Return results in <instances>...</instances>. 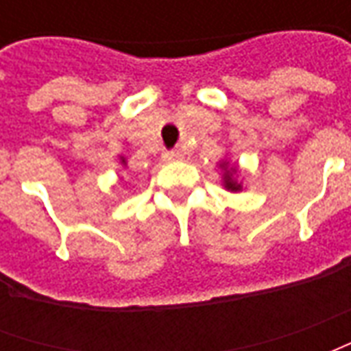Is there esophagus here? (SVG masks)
Instances as JSON below:
<instances>
[{
    "instance_id": "1",
    "label": "esophagus",
    "mask_w": 351,
    "mask_h": 351,
    "mask_svg": "<svg viewBox=\"0 0 351 351\" xmlns=\"http://www.w3.org/2000/svg\"><path fill=\"white\" fill-rule=\"evenodd\" d=\"M163 160H165V161L182 160V152H178V150H171V152H165V154H163Z\"/></svg>"
}]
</instances>
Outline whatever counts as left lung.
I'll return each instance as SVG.
<instances>
[{
	"mask_svg": "<svg viewBox=\"0 0 351 351\" xmlns=\"http://www.w3.org/2000/svg\"><path fill=\"white\" fill-rule=\"evenodd\" d=\"M221 167H226V163H221ZM223 184H226V188L231 191L241 190V184H237V180H233V173H231V171H226V175H223Z\"/></svg>",
	"mask_w": 351,
	"mask_h": 351,
	"instance_id": "1",
	"label": "left lung"
}]
</instances>
